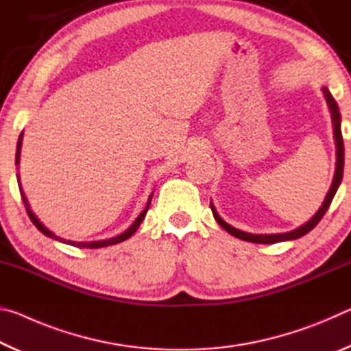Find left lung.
<instances>
[{
    "label": "left lung",
    "instance_id": "8db88e82",
    "mask_svg": "<svg viewBox=\"0 0 351 351\" xmlns=\"http://www.w3.org/2000/svg\"><path fill=\"white\" fill-rule=\"evenodd\" d=\"M324 94L326 97V102H328L330 106V111H331V117H332V123H335V139H336V156H337V161H336V171H335V180H332V184L330 187V192L326 193V198L324 201V204L320 209L317 210L316 215H314L310 221L306 224L300 226L299 229H294L291 230V232L287 234H271V235H255V234H247V232H243V230H239L232 228V226L228 224L221 219V217L218 215L215 207L213 204H210L212 207V213L215 219L218 221V224L221 226L224 230H228L230 235L237 237V239L240 240H245V241H251V243H263V245H272V243H278V241H287V240H295V239H300L302 235H305L310 232L311 229L316 228V224L320 221V219L324 218L325 212L328 210V207L331 204L332 198H335V195L337 192V187H339V184L342 181V175H343V139H342V132H341V114H339V110H337V104L335 102V99L330 94V91L324 88Z\"/></svg>",
    "mask_w": 351,
    "mask_h": 351
}]
</instances>
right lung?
Returning <instances> with one entry per match:
<instances>
[{
	"instance_id": "1",
	"label": "right lung",
	"mask_w": 351,
	"mask_h": 351,
	"mask_svg": "<svg viewBox=\"0 0 351 351\" xmlns=\"http://www.w3.org/2000/svg\"><path fill=\"white\" fill-rule=\"evenodd\" d=\"M21 141H23V133L20 134V138H19V144H16V156H15V164H16V165H19V162H20ZM19 182H20V178H19ZM19 186H20V193H21L23 203H25V207H26V210H27V215H29V218H31V221L35 224V228H37L41 234H45L46 237H49V239H54V240H58V241H62V243H68V245L75 246V247L97 249V247H105V246H110V245H117V243H121V241H125L127 239H130V237H132V235L136 232V230H138L139 224L142 223V219H144L145 215H147L148 207H150V201H152V197H150V199H148V203H147V206H145V209L142 210L141 215H139L138 218H136V221H134L132 226H130V229H127L123 234L117 235V237H112V239H108V240H99V241H71V240L60 239V237H57L56 234H52L49 229L45 228V226L40 223V219L34 215V212L31 210V207H29V204H27V199H26V197H25V193H23L21 184H19Z\"/></svg>"
}]
</instances>
